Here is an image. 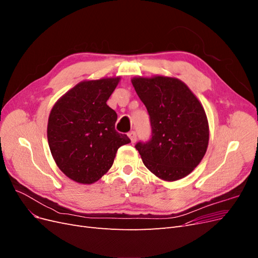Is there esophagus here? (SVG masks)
Masks as SVG:
<instances>
[{"label":"esophagus","mask_w":258,"mask_h":258,"mask_svg":"<svg viewBox=\"0 0 258 258\" xmlns=\"http://www.w3.org/2000/svg\"><path fill=\"white\" fill-rule=\"evenodd\" d=\"M128 137L131 140V143H135L137 141V132L136 131H130L128 134Z\"/></svg>","instance_id":"esophagus-1"}]
</instances>
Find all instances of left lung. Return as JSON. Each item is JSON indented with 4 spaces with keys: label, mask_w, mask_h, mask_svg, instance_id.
I'll return each mask as SVG.
<instances>
[{
    "label": "left lung",
    "mask_w": 258,
    "mask_h": 258,
    "mask_svg": "<svg viewBox=\"0 0 258 258\" xmlns=\"http://www.w3.org/2000/svg\"><path fill=\"white\" fill-rule=\"evenodd\" d=\"M132 85L150 115L152 138L138 142L145 167L165 181L188 175L209 144L207 115L197 97L174 77H135Z\"/></svg>",
    "instance_id": "8db88e82"
}]
</instances>
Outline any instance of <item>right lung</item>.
<instances>
[{
    "label": "right lung",
    "mask_w": 258,
    "mask_h": 258,
    "mask_svg": "<svg viewBox=\"0 0 258 258\" xmlns=\"http://www.w3.org/2000/svg\"><path fill=\"white\" fill-rule=\"evenodd\" d=\"M119 77L85 81L51 108L47 139L52 157L68 177L92 184L112 167L116 152L130 139L115 130L117 114L106 104Z\"/></svg>",
    "instance_id": "1"
}]
</instances>
